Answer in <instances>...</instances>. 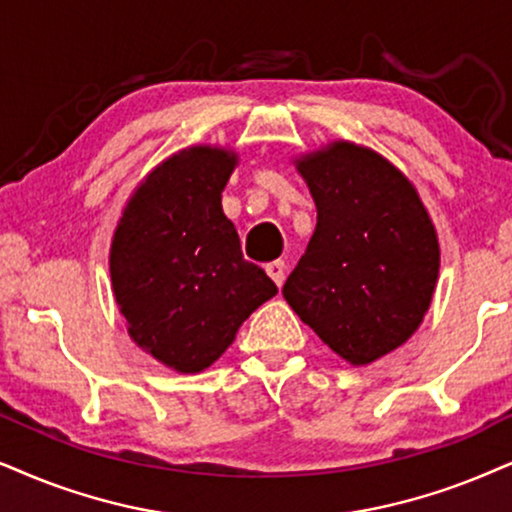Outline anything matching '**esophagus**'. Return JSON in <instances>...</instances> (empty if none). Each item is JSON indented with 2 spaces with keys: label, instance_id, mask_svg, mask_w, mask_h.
Returning a JSON list of instances; mask_svg holds the SVG:
<instances>
[{
  "label": "esophagus",
  "instance_id": "obj_1",
  "mask_svg": "<svg viewBox=\"0 0 512 512\" xmlns=\"http://www.w3.org/2000/svg\"><path fill=\"white\" fill-rule=\"evenodd\" d=\"M264 269H267L269 278H271V281L276 283V286H281V283L286 281V264H283L281 260H276V262H269L267 267H264Z\"/></svg>",
  "mask_w": 512,
  "mask_h": 512
}]
</instances>
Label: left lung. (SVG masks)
<instances>
[{
	"label": "left lung",
	"mask_w": 512,
	"mask_h": 512,
	"mask_svg": "<svg viewBox=\"0 0 512 512\" xmlns=\"http://www.w3.org/2000/svg\"><path fill=\"white\" fill-rule=\"evenodd\" d=\"M316 229L283 297L319 338L364 366L411 338L439 274L435 226L411 181L368 148L338 141L297 163Z\"/></svg>",
	"instance_id": "8db88e82"
}]
</instances>
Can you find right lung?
<instances>
[{"label": "right lung", "mask_w": 512, "mask_h": 512, "mask_svg": "<svg viewBox=\"0 0 512 512\" xmlns=\"http://www.w3.org/2000/svg\"><path fill=\"white\" fill-rule=\"evenodd\" d=\"M236 155L196 146L148 174L127 203L111 245L115 300L129 335L179 373L224 354L241 323L278 293L243 257L222 191Z\"/></svg>", "instance_id": "1"}]
</instances>
